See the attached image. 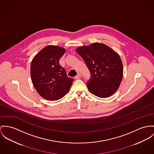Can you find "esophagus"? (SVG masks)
Wrapping results in <instances>:
<instances>
[{"label":"esophagus","mask_w":154,"mask_h":154,"mask_svg":"<svg viewBox=\"0 0 154 154\" xmlns=\"http://www.w3.org/2000/svg\"><path fill=\"white\" fill-rule=\"evenodd\" d=\"M81 77H82V75H81L80 74H78L75 77V79H80Z\"/></svg>","instance_id":"esophagus-1"}]
</instances>
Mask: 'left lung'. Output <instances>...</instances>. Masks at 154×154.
<instances>
[{
	"label": "left lung",
	"mask_w": 154,
	"mask_h": 154,
	"mask_svg": "<svg viewBox=\"0 0 154 154\" xmlns=\"http://www.w3.org/2000/svg\"><path fill=\"white\" fill-rule=\"evenodd\" d=\"M76 51L91 74L86 83L89 91L100 98L108 97L115 93L123 77V66L119 54L100 43L79 47Z\"/></svg>",
	"instance_id": "1"
}]
</instances>
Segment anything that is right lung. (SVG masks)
<instances>
[{"mask_svg":"<svg viewBox=\"0 0 154 154\" xmlns=\"http://www.w3.org/2000/svg\"><path fill=\"white\" fill-rule=\"evenodd\" d=\"M66 50L49 45L41 50L32 60L30 75L37 93L48 100H57L66 94L73 79L68 77L59 64V59Z\"/></svg>","mask_w":154,"mask_h":154,"instance_id":"1","label":"right lung"}]
</instances>
